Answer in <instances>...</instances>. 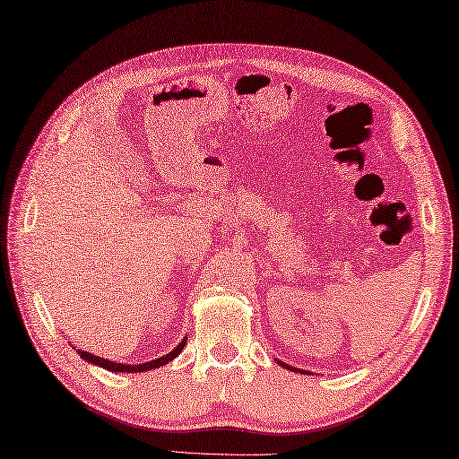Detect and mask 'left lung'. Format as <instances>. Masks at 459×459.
Instances as JSON below:
<instances>
[{"mask_svg":"<svg viewBox=\"0 0 459 459\" xmlns=\"http://www.w3.org/2000/svg\"><path fill=\"white\" fill-rule=\"evenodd\" d=\"M278 364H281V366H284V368H286V370H292V372H296V368H294V366H288V364H284V362H281V360H278ZM298 372H304V374H307L306 370H298Z\"/></svg>","mask_w":459,"mask_h":459,"instance_id":"8db88e82","label":"left lung"}]
</instances>
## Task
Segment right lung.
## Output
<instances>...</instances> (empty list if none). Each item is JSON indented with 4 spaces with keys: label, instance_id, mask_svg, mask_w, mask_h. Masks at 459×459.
Masks as SVG:
<instances>
[{
    "label": "right lung",
    "instance_id": "obj_1",
    "mask_svg": "<svg viewBox=\"0 0 459 459\" xmlns=\"http://www.w3.org/2000/svg\"><path fill=\"white\" fill-rule=\"evenodd\" d=\"M185 344H186V339H183L181 342H178L175 349L169 352V354H165V356H160L158 360H150V362H145V364H120V362H113V360H103V359H99V356H93L91 352H85V351H80L77 349V354L82 356L83 360H87V362H91V364H95V366H100V368H105V370H110V372H128V374H134V372H148V370H153V368H160V366H165L167 362L169 360H173L177 354H181V351L185 349Z\"/></svg>",
    "mask_w": 459,
    "mask_h": 459
}]
</instances>
